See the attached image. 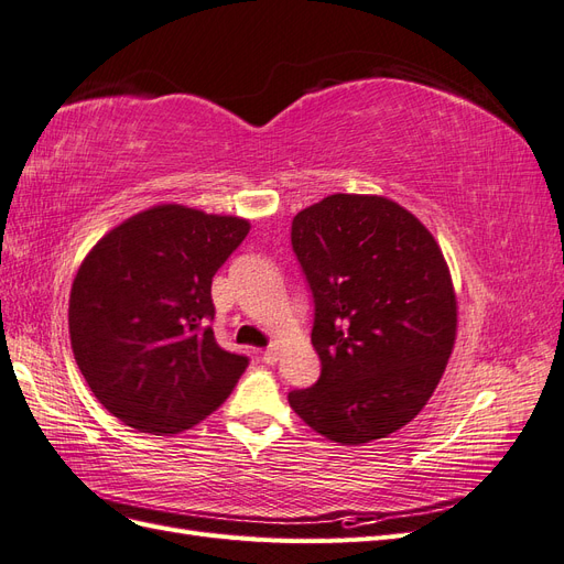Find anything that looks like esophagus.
I'll return each mask as SVG.
<instances>
[{
    "mask_svg": "<svg viewBox=\"0 0 564 564\" xmlns=\"http://www.w3.org/2000/svg\"><path fill=\"white\" fill-rule=\"evenodd\" d=\"M278 360H280V348L270 346V348L263 350V362H265V365H275Z\"/></svg>",
    "mask_w": 564,
    "mask_h": 564,
    "instance_id": "1",
    "label": "esophagus"
}]
</instances>
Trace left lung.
<instances>
[{
	"mask_svg": "<svg viewBox=\"0 0 564 564\" xmlns=\"http://www.w3.org/2000/svg\"><path fill=\"white\" fill-rule=\"evenodd\" d=\"M292 245L313 289L322 373L289 404L338 445L388 437L429 404L454 350L445 253L395 199L350 193L301 209Z\"/></svg>",
	"mask_w": 564,
	"mask_h": 564,
	"instance_id": "8db88e82",
	"label": "left lung"
}]
</instances>
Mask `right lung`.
Masks as SVG:
<instances>
[{"label":"right lung","instance_id":"obj_1","mask_svg":"<svg viewBox=\"0 0 564 564\" xmlns=\"http://www.w3.org/2000/svg\"><path fill=\"white\" fill-rule=\"evenodd\" d=\"M251 224L155 204L84 256L67 327L96 400L131 429L176 435L228 400L249 360L216 344L212 278Z\"/></svg>","mask_w":564,"mask_h":564}]
</instances>
